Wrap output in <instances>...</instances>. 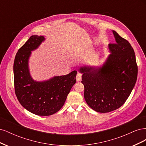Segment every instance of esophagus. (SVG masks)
I'll return each instance as SVG.
<instances>
[{
  "label": "esophagus",
  "instance_id": "obj_1",
  "mask_svg": "<svg viewBox=\"0 0 146 146\" xmlns=\"http://www.w3.org/2000/svg\"><path fill=\"white\" fill-rule=\"evenodd\" d=\"M82 80V76L80 73H77L76 76V80L77 82H80Z\"/></svg>",
  "mask_w": 146,
  "mask_h": 146
}]
</instances>
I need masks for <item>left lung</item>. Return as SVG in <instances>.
I'll return each instance as SVG.
<instances>
[{
    "instance_id": "8db88e82",
    "label": "left lung",
    "mask_w": 146,
    "mask_h": 146,
    "mask_svg": "<svg viewBox=\"0 0 146 146\" xmlns=\"http://www.w3.org/2000/svg\"><path fill=\"white\" fill-rule=\"evenodd\" d=\"M112 32L115 42L108 44L110 54L103 64L78 68L82 74L86 102L99 113H108L121 107L133 90L138 76L133 48L116 32Z\"/></svg>"
}]
</instances>
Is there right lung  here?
<instances>
[{
    "mask_svg": "<svg viewBox=\"0 0 146 146\" xmlns=\"http://www.w3.org/2000/svg\"><path fill=\"white\" fill-rule=\"evenodd\" d=\"M45 41L42 36L33 35L22 46L15 56L13 72L15 93L21 105L38 116L54 114L62 108L72 87L76 82V70L48 80H33L30 72L32 52Z\"/></svg>",
    "mask_w": 146,
    "mask_h": 146,
    "instance_id": "1",
    "label": "right lung"
}]
</instances>
